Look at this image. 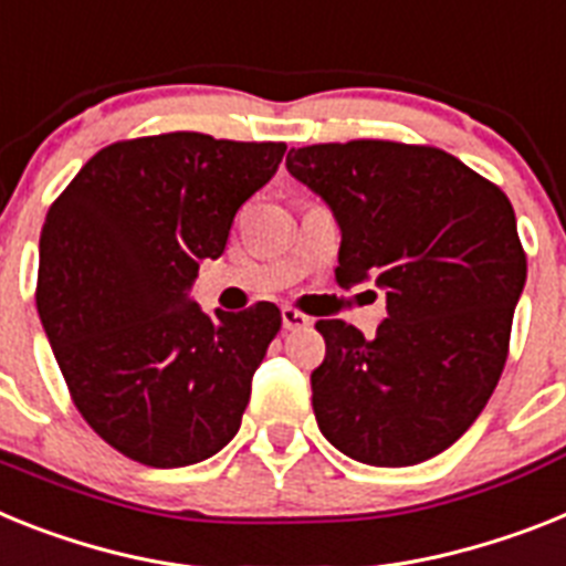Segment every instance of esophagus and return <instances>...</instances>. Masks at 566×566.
I'll use <instances>...</instances> for the list:
<instances>
[{
	"label": "esophagus",
	"instance_id": "obj_1",
	"mask_svg": "<svg viewBox=\"0 0 566 566\" xmlns=\"http://www.w3.org/2000/svg\"><path fill=\"white\" fill-rule=\"evenodd\" d=\"M282 325L284 331H298V327L311 325V316H305V313L296 311V307H282Z\"/></svg>",
	"mask_w": 566,
	"mask_h": 566
}]
</instances>
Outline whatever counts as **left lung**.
<instances>
[{
    "label": "left lung",
    "instance_id": "obj_1",
    "mask_svg": "<svg viewBox=\"0 0 566 566\" xmlns=\"http://www.w3.org/2000/svg\"><path fill=\"white\" fill-rule=\"evenodd\" d=\"M287 172L334 210L336 282H374L388 307L374 339L316 322L319 431L368 467L434 458L478 420L510 354L526 282L510 198L449 151L394 140L291 149Z\"/></svg>",
    "mask_w": 566,
    "mask_h": 566
}]
</instances>
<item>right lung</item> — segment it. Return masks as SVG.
<instances>
[{"label": "right lung", "instance_id": "right-lung-1", "mask_svg": "<svg viewBox=\"0 0 566 566\" xmlns=\"http://www.w3.org/2000/svg\"><path fill=\"white\" fill-rule=\"evenodd\" d=\"M284 149L201 132L117 140L45 216L36 311L56 365L83 420L144 467H192L239 431L282 313L210 316L189 291Z\"/></svg>", "mask_w": 566, "mask_h": 566}]
</instances>
